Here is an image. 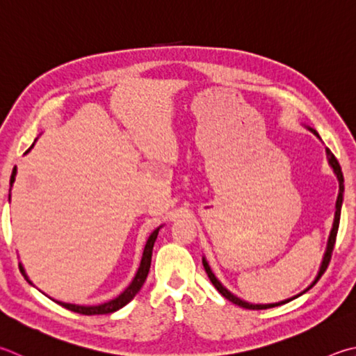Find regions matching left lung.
I'll return each instance as SVG.
<instances>
[{
  "instance_id": "left-lung-1",
  "label": "left lung",
  "mask_w": 356,
  "mask_h": 356,
  "mask_svg": "<svg viewBox=\"0 0 356 356\" xmlns=\"http://www.w3.org/2000/svg\"><path fill=\"white\" fill-rule=\"evenodd\" d=\"M312 132L314 134V135H318V132L316 131H313L312 129ZM319 137V135H318ZM327 156H328V163L332 165V168H333V171H334V174H336V177H338V180H339V195H338V200H336V213H334V222H333V229H332V234H330V238H328V245H327V252H325V257H324V261H322V266H321V270H319V275H318V279L314 280V283L319 280V277L325 273L327 270V268H328V264H330V260H332V254H333V249H334V243H336V235H338V229H339V218H341V205H342V193H344V177H342V171H341V165H339V161L336 160V157L333 156V152L330 151V149H327ZM202 263H204V268H205V273H207V275H209V279H210V282L213 283V286H215L219 293H221L225 299L227 300H230L232 303H235V305H238V307H243V308H248V309H266V308H273V307H279V305H283V303H286V302H289V300H293V299H296V297H299V296H302L303 293H305V291H308L309 288H307L305 291H303L302 294H297V296H294V297H291V299H286V300H282V302H277V303H268V305H254V303H248V302H244V300H241V299H238L236 296H234L230 293V291H227L225 289L221 283H219V280L216 279L215 277V274L211 273V269H210V266H209V263H207L205 260H202Z\"/></svg>"
}]
</instances>
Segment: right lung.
<instances>
[{"mask_svg":"<svg viewBox=\"0 0 356 356\" xmlns=\"http://www.w3.org/2000/svg\"><path fill=\"white\" fill-rule=\"evenodd\" d=\"M34 146V145H32ZM32 146L29 147L28 151L29 152L32 149ZM15 176H17V168H14V171H12V176H10V188H12V184L15 182ZM10 197V195H9ZM159 230L156 229L151 234L149 240H147L146 245H145V252H143V258H141V263H140V268L137 270V275H135V279L132 280L131 285H129L122 293L115 297L113 300H108L106 303H101V305H93V307H83V305H74V303H65V302H59L56 300L59 305H62L63 308L70 309V312H74V313H79V314H87V316H92V314H108V313H113L116 309L122 308L124 305H127L129 302H131L135 296H137L138 291L143 286V283L147 277V273H149V268H151V258H152V248H154V243L157 240V235H159ZM20 270L24 274V269L22 268L20 264ZM26 277V274H24Z\"/></svg>","mask_w":356,"mask_h":356,"instance_id":"1","label":"right lung"}]
</instances>
